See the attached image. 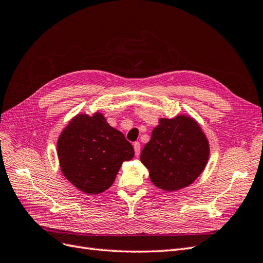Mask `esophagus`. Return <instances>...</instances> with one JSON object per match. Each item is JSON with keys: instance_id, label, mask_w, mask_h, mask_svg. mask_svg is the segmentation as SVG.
<instances>
[{"instance_id": "obj_1", "label": "esophagus", "mask_w": 263, "mask_h": 263, "mask_svg": "<svg viewBox=\"0 0 263 263\" xmlns=\"http://www.w3.org/2000/svg\"><path fill=\"white\" fill-rule=\"evenodd\" d=\"M134 150H135V155L138 157L139 154H140V144L138 141L134 142Z\"/></svg>"}]
</instances>
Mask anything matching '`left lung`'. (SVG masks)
Here are the masks:
<instances>
[{
    "label": "left lung",
    "mask_w": 263,
    "mask_h": 263,
    "mask_svg": "<svg viewBox=\"0 0 263 263\" xmlns=\"http://www.w3.org/2000/svg\"><path fill=\"white\" fill-rule=\"evenodd\" d=\"M209 142L192 118H161L144 147L140 161L158 187L176 191L190 185L209 160Z\"/></svg>",
    "instance_id": "8db88e82"
}]
</instances>
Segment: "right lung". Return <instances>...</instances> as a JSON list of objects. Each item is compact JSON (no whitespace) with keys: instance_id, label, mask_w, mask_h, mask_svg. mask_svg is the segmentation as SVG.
I'll list each match as a JSON object with an SVG mask.
<instances>
[{"instance_id":"add662e5","label":"right lung","mask_w":263,"mask_h":263,"mask_svg":"<svg viewBox=\"0 0 263 263\" xmlns=\"http://www.w3.org/2000/svg\"><path fill=\"white\" fill-rule=\"evenodd\" d=\"M57 151L62 173L87 194L107 190L122 162L135 155L124 134L109 126L99 113L76 116L61 133Z\"/></svg>"}]
</instances>
